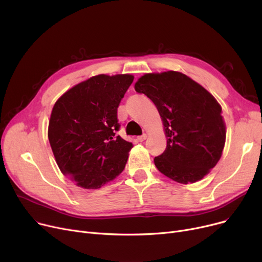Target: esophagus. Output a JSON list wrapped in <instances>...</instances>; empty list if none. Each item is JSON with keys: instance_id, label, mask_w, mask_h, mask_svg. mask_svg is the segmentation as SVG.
I'll return each instance as SVG.
<instances>
[{"instance_id": "1", "label": "esophagus", "mask_w": 262, "mask_h": 262, "mask_svg": "<svg viewBox=\"0 0 262 262\" xmlns=\"http://www.w3.org/2000/svg\"><path fill=\"white\" fill-rule=\"evenodd\" d=\"M146 137H147V136H146L145 134H143L142 136H139V137H138V138H137V140H138L139 142H142V141H144V140L146 139Z\"/></svg>"}]
</instances>
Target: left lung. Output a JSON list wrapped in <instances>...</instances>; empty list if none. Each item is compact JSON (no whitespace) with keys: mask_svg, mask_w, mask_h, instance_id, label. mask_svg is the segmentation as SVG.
Here are the masks:
<instances>
[{"mask_svg":"<svg viewBox=\"0 0 262 262\" xmlns=\"http://www.w3.org/2000/svg\"><path fill=\"white\" fill-rule=\"evenodd\" d=\"M158 109L167 137L154 158L159 172L181 184L207 175L222 156L226 127L221 105L204 87L176 71L147 73L135 84Z\"/></svg>","mask_w":262,"mask_h":262,"instance_id":"obj_1","label":"left lung"}]
</instances>
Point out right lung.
Returning a JSON list of instances; mask_svg holds the SVG:
<instances>
[{"instance_id":"add662e5","label":"right lung","mask_w":262,"mask_h":262,"mask_svg":"<svg viewBox=\"0 0 262 262\" xmlns=\"http://www.w3.org/2000/svg\"><path fill=\"white\" fill-rule=\"evenodd\" d=\"M134 76L100 74L64 92L55 103L48 137L61 173L76 186L99 189L124 170L134 146L117 136V110Z\"/></svg>"}]
</instances>
